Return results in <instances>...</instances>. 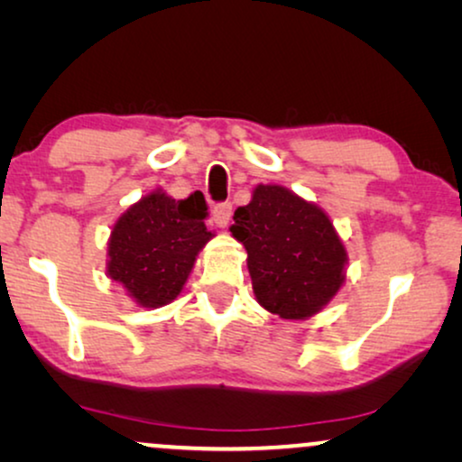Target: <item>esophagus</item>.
<instances>
[{"label":"esophagus","instance_id":"1","mask_svg":"<svg viewBox=\"0 0 462 462\" xmlns=\"http://www.w3.org/2000/svg\"><path fill=\"white\" fill-rule=\"evenodd\" d=\"M231 210H233V206L229 204V201H225V204H217V206H214V210H212L214 223H217L218 226H226V225H229Z\"/></svg>","mask_w":462,"mask_h":462}]
</instances>
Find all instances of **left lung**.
Masks as SVG:
<instances>
[{
  "instance_id": "8db88e82",
  "label": "left lung",
  "mask_w": 462,
  "mask_h": 462,
  "mask_svg": "<svg viewBox=\"0 0 462 462\" xmlns=\"http://www.w3.org/2000/svg\"><path fill=\"white\" fill-rule=\"evenodd\" d=\"M231 236L248 252L258 305L282 319H307L345 282L346 250L319 206L282 185H258L233 214Z\"/></svg>"
}]
</instances>
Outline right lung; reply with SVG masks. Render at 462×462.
<instances>
[{
    "label": "right lung",
    "instance_id": "obj_1",
    "mask_svg": "<svg viewBox=\"0 0 462 462\" xmlns=\"http://www.w3.org/2000/svg\"><path fill=\"white\" fill-rule=\"evenodd\" d=\"M206 217L201 191L187 199H172L162 189L144 195L113 225L106 275L122 283L136 305H168L180 294L199 250L214 237Z\"/></svg>",
    "mask_w": 462,
    "mask_h": 462
}]
</instances>
